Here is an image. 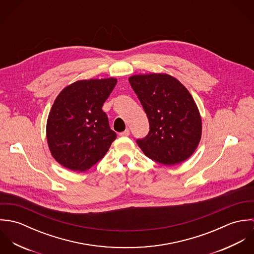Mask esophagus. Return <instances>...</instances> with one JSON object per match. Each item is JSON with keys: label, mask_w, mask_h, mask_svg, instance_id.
I'll use <instances>...</instances> for the list:
<instances>
[{"label": "esophagus", "mask_w": 254, "mask_h": 254, "mask_svg": "<svg viewBox=\"0 0 254 254\" xmlns=\"http://www.w3.org/2000/svg\"><path fill=\"white\" fill-rule=\"evenodd\" d=\"M121 137H128L129 135H130V130L127 128L125 131H123V132H121L120 134H119Z\"/></svg>", "instance_id": "34e87169"}]
</instances>
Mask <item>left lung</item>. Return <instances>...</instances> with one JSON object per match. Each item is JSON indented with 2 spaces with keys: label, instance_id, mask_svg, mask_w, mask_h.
<instances>
[{
  "label": "left lung",
  "instance_id": "8db88e82",
  "mask_svg": "<svg viewBox=\"0 0 254 254\" xmlns=\"http://www.w3.org/2000/svg\"><path fill=\"white\" fill-rule=\"evenodd\" d=\"M129 83L145 110L149 131L137 144L150 159L174 165L190 157L201 137V118L189 91L167 74L134 75Z\"/></svg>",
  "mask_w": 254,
  "mask_h": 254
}]
</instances>
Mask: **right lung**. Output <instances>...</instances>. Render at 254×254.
I'll return each instance as SVG.
<instances>
[{
    "label": "right lung",
    "mask_w": 254,
    "mask_h": 254,
    "mask_svg": "<svg viewBox=\"0 0 254 254\" xmlns=\"http://www.w3.org/2000/svg\"><path fill=\"white\" fill-rule=\"evenodd\" d=\"M117 80H81L56 99L47 122V140L54 158L72 171L99 162L116 139L103 106Z\"/></svg>",
    "instance_id": "obj_1"
}]
</instances>
